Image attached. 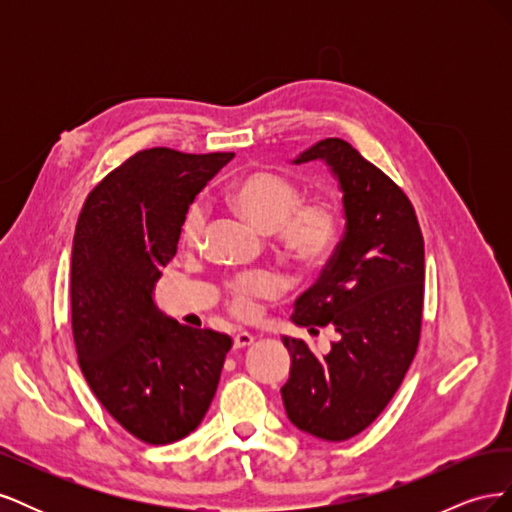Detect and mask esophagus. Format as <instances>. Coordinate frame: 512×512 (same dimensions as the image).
Returning <instances> with one entry per match:
<instances>
[{"mask_svg": "<svg viewBox=\"0 0 512 512\" xmlns=\"http://www.w3.org/2000/svg\"><path fill=\"white\" fill-rule=\"evenodd\" d=\"M232 344H235V348H247L254 344V335L247 333V331H239L235 335V339H232Z\"/></svg>", "mask_w": 512, "mask_h": 512, "instance_id": "34e87169", "label": "esophagus"}]
</instances>
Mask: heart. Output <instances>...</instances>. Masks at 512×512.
I'll list each match as a JSON object with an SVG mask.
<instances>
[{
  "mask_svg": "<svg viewBox=\"0 0 512 512\" xmlns=\"http://www.w3.org/2000/svg\"><path fill=\"white\" fill-rule=\"evenodd\" d=\"M228 205L241 218L265 235H275L282 254L292 265L316 269L324 265L335 252L342 218L329 200H309L301 203L303 194L290 179L256 170L230 183L226 192ZM205 209L198 203L190 205L181 222V243L194 247L205 230ZM282 284L271 273H256L239 277L230 286V305L237 314H250L254 301L273 297Z\"/></svg>",
  "mask_w": 512,
  "mask_h": 512,
  "instance_id": "heart-1",
  "label": "heart"
}]
</instances>
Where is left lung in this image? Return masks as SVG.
<instances>
[{"label": "left lung", "mask_w": 512, "mask_h": 512, "mask_svg": "<svg viewBox=\"0 0 512 512\" xmlns=\"http://www.w3.org/2000/svg\"><path fill=\"white\" fill-rule=\"evenodd\" d=\"M324 162L342 190L344 237L318 282L294 301V324L339 333L318 356L282 337L290 376L282 386L294 427L329 442L376 421L397 393L421 337L425 247L408 196L342 138L305 149L292 164Z\"/></svg>", "instance_id": "1"}]
</instances>
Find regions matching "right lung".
Masks as SVG:
<instances>
[{
    "label": "right lung",
    "instance_id": "add662e5",
    "mask_svg": "<svg viewBox=\"0 0 512 512\" xmlns=\"http://www.w3.org/2000/svg\"><path fill=\"white\" fill-rule=\"evenodd\" d=\"M235 153L156 147L106 175L87 196L72 243V333L83 376L134 438L170 444L203 421L230 337L192 329L153 303L175 256L185 211Z\"/></svg>",
    "mask_w": 512,
    "mask_h": 512
}]
</instances>
